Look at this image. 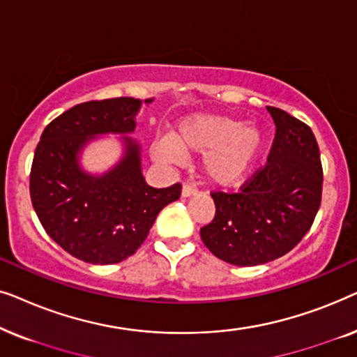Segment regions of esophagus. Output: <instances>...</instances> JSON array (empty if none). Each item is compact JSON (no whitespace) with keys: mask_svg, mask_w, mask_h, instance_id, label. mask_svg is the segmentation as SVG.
Here are the masks:
<instances>
[{"mask_svg":"<svg viewBox=\"0 0 357 357\" xmlns=\"http://www.w3.org/2000/svg\"><path fill=\"white\" fill-rule=\"evenodd\" d=\"M195 192H197V190H195L190 183H183L182 185V197L183 198L192 197V195H195Z\"/></svg>","mask_w":357,"mask_h":357,"instance_id":"1","label":"esophagus"}]
</instances>
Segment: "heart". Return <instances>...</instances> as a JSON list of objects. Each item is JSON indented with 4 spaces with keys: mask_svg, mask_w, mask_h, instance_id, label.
Listing matches in <instances>:
<instances>
[{
    "mask_svg": "<svg viewBox=\"0 0 357 357\" xmlns=\"http://www.w3.org/2000/svg\"><path fill=\"white\" fill-rule=\"evenodd\" d=\"M265 149V131L252 121L222 114H195L178 121L172 136L154 144L155 159L182 164L183 153L203 154L206 177L218 187L245 182Z\"/></svg>",
    "mask_w": 357,
    "mask_h": 357,
    "instance_id": "heart-1",
    "label": "heart"
}]
</instances>
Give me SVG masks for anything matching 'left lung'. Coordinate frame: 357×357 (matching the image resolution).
Listing matches in <instances>:
<instances>
[{
	"instance_id": "8db88e82",
	"label": "left lung",
	"mask_w": 357,
	"mask_h": 357,
	"mask_svg": "<svg viewBox=\"0 0 357 357\" xmlns=\"http://www.w3.org/2000/svg\"><path fill=\"white\" fill-rule=\"evenodd\" d=\"M276 135L265 167L238 193L214 192L216 214L199 236L219 260L255 266L292 250L309 232L321 202L319 144L287 112L266 107Z\"/></svg>"
}]
</instances>
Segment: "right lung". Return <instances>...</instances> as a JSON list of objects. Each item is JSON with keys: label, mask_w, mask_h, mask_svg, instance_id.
<instances>
[{"label": "right lung", "mask_w": 357, "mask_h": 357, "mask_svg": "<svg viewBox=\"0 0 357 357\" xmlns=\"http://www.w3.org/2000/svg\"><path fill=\"white\" fill-rule=\"evenodd\" d=\"M141 105L133 97L75 105L48 123L33 154L31 198L43 229L63 250L92 265L133 255L162 208L180 198V183H146L141 144L126 136L136 128ZM105 134L121 136L122 158L105 173H87L80 155Z\"/></svg>", "instance_id": "add662e5"}]
</instances>
